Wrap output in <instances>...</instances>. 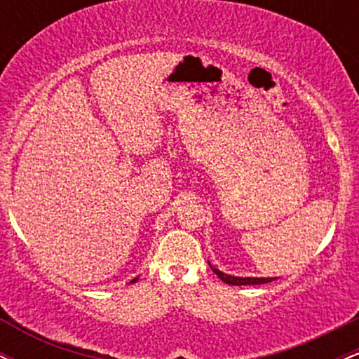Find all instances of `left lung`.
I'll use <instances>...</instances> for the list:
<instances>
[{"instance_id":"1","label":"left lung","mask_w":359,"mask_h":359,"mask_svg":"<svg viewBox=\"0 0 359 359\" xmlns=\"http://www.w3.org/2000/svg\"><path fill=\"white\" fill-rule=\"evenodd\" d=\"M211 265V263H209ZM214 273L219 277L222 282L228 283V285H262V283H269L271 282V280H277L273 277H266V278H258V277H233V275H228V273H222V271H219L217 269H214V266H211Z\"/></svg>"}]
</instances>
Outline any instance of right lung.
Instances as JSON below:
<instances>
[{
	"instance_id": "1",
	"label": "right lung",
	"mask_w": 359,
	"mask_h": 359,
	"mask_svg": "<svg viewBox=\"0 0 359 359\" xmlns=\"http://www.w3.org/2000/svg\"><path fill=\"white\" fill-rule=\"evenodd\" d=\"M137 280H138V277H137V278H133V280H131V282H130V283H135V282H137Z\"/></svg>"
}]
</instances>
